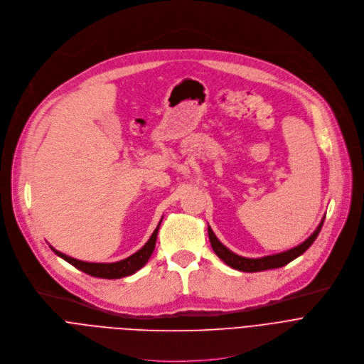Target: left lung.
I'll return each mask as SVG.
<instances>
[{
    "label": "left lung",
    "instance_id": "1",
    "mask_svg": "<svg viewBox=\"0 0 364 364\" xmlns=\"http://www.w3.org/2000/svg\"><path fill=\"white\" fill-rule=\"evenodd\" d=\"M323 223H324V218H323V221L320 223V225L317 227V230L313 232V235H310L299 247H296L293 250H288V251L281 252V254L268 255V257H262V258H244V257H240V255L234 254L232 251H230L225 245H223L220 242V240L215 237L210 227H208V235H209L212 250L227 265L232 267L234 269L244 271V272H258V271H265V269H271V268L284 267L288 262H291L293 259H296L297 257H300L301 254H304L311 247V244L316 241L317 235L320 234Z\"/></svg>",
    "mask_w": 364,
    "mask_h": 364
}]
</instances>
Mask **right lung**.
<instances>
[{"instance_id":"add662e5","label":"right lung","mask_w":364,"mask_h":364,"mask_svg":"<svg viewBox=\"0 0 364 364\" xmlns=\"http://www.w3.org/2000/svg\"><path fill=\"white\" fill-rule=\"evenodd\" d=\"M161 225V223H159ZM159 225L156 227V230L154 231L152 237L149 238V241L143 245V248H140L137 252H134L133 255L127 257L126 259L117 261V262H112V264H96V262H85V261H79L71 257H67L61 252H58L57 250H54L51 247V250L61 257L63 259H65L68 264H71L73 267H76L77 269L92 275V277H97V278H107V279H113V278H122V277H127L134 274L137 269H140L144 264L148 262V259L151 258L155 245H156V237H158V231H159Z\"/></svg>"}]
</instances>
